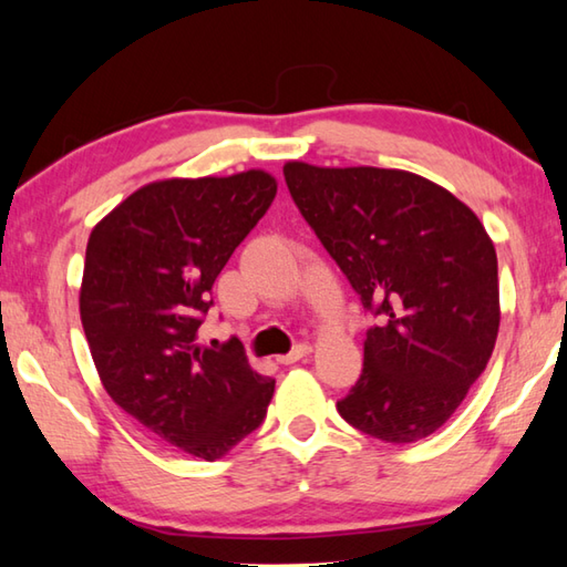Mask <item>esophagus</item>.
<instances>
[{
  "mask_svg": "<svg viewBox=\"0 0 567 567\" xmlns=\"http://www.w3.org/2000/svg\"><path fill=\"white\" fill-rule=\"evenodd\" d=\"M311 353V346L309 343H299V346H295L290 353L287 355H277V363H282V365H292V363H297V360H302V358H307Z\"/></svg>",
  "mask_w": 567,
  "mask_h": 567,
  "instance_id": "34e87169",
  "label": "esophagus"
}]
</instances>
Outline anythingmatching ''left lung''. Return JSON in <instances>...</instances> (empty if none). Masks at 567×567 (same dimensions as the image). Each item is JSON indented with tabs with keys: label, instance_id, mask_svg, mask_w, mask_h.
I'll return each instance as SVG.
<instances>
[{
	"label": "left lung",
	"instance_id": "obj_1",
	"mask_svg": "<svg viewBox=\"0 0 567 567\" xmlns=\"http://www.w3.org/2000/svg\"><path fill=\"white\" fill-rule=\"evenodd\" d=\"M317 238L380 323L339 414L384 443L441 429L495 351L497 252L475 212L431 179L388 167L285 163Z\"/></svg>",
	"mask_w": 567,
	"mask_h": 567
}]
</instances>
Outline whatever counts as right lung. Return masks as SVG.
Returning <instances> with one entry per match:
<instances>
[{"mask_svg": "<svg viewBox=\"0 0 567 567\" xmlns=\"http://www.w3.org/2000/svg\"><path fill=\"white\" fill-rule=\"evenodd\" d=\"M275 192L265 171L158 179L87 240L80 319L106 394L153 436L204 461L256 431L275 392L238 339L197 343L214 280Z\"/></svg>", "mask_w": 567, "mask_h": 567, "instance_id": "obj_1", "label": "right lung"}]
</instances>
